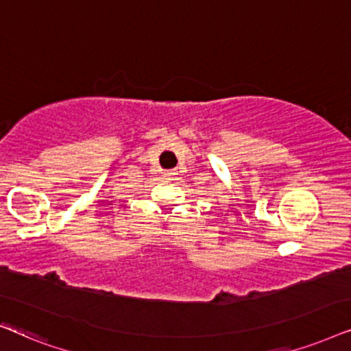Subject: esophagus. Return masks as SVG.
Listing matches in <instances>:
<instances>
[{"label": "esophagus", "instance_id": "obj_1", "mask_svg": "<svg viewBox=\"0 0 351 351\" xmlns=\"http://www.w3.org/2000/svg\"><path fill=\"white\" fill-rule=\"evenodd\" d=\"M175 175H176V173H175V171H167V173H165V176H167V178H168V180H171V178H173V176H175Z\"/></svg>", "mask_w": 351, "mask_h": 351}]
</instances>
